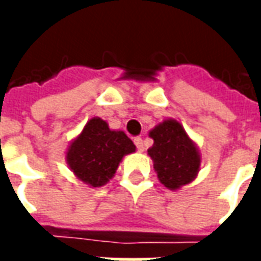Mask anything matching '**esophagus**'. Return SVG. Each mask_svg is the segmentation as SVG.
Instances as JSON below:
<instances>
[{
    "mask_svg": "<svg viewBox=\"0 0 261 261\" xmlns=\"http://www.w3.org/2000/svg\"><path fill=\"white\" fill-rule=\"evenodd\" d=\"M134 142H136L137 149H138L140 152H144V149H145V145H144V140H142L141 137H136V138H134Z\"/></svg>",
    "mask_w": 261,
    "mask_h": 261,
    "instance_id": "1",
    "label": "esophagus"
}]
</instances>
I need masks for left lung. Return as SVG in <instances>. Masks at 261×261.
<instances>
[{
    "mask_svg": "<svg viewBox=\"0 0 261 261\" xmlns=\"http://www.w3.org/2000/svg\"><path fill=\"white\" fill-rule=\"evenodd\" d=\"M153 145L148 149L159 181L169 190L192 183L201 169V153L180 121L168 117L149 130Z\"/></svg>",
    "mask_w": 261,
    "mask_h": 261,
    "instance_id": "1",
    "label": "left lung"
}]
</instances>
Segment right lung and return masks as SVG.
Instances as JSON below:
<instances>
[{
    "label": "right lung",
    "instance_id": "right-lung-1",
    "mask_svg": "<svg viewBox=\"0 0 261 261\" xmlns=\"http://www.w3.org/2000/svg\"><path fill=\"white\" fill-rule=\"evenodd\" d=\"M136 145L124 131L112 130L108 121L92 117L65 149L68 169L84 185L102 187L119 168L125 155L136 152Z\"/></svg>",
    "mask_w": 261,
    "mask_h": 261
}]
</instances>
